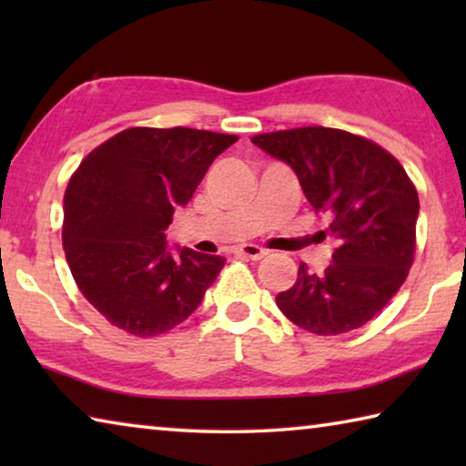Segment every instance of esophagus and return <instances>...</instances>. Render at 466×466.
<instances>
[{
	"instance_id": "34e87169",
	"label": "esophagus",
	"mask_w": 466,
	"mask_h": 466,
	"mask_svg": "<svg viewBox=\"0 0 466 466\" xmlns=\"http://www.w3.org/2000/svg\"><path fill=\"white\" fill-rule=\"evenodd\" d=\"M236 252H238V255H242V257L252 258V261H261L263 257L269 255V252H267L261 247H257V244H242V247H236Z\"/></svg>"
}]
</instances>
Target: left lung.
<instances>
[{"label":"left lung","instance_id":"left-lung-1","mask_svg":"<svg viewBox=\"0 0 466 466\" xmlns=\"http://www.w3.org/2000/svg\"><path fill=\"white\" fill-rule=\"evenodd\" d=\"M257 147L296 172L339 242L322 273L299 265L278 306L299 329L341 335L366 325L397 294L415 255L420 199L397 157L353 133L299 127L255 136Z\"/></svg>","mask_w":466,"mask_h":466}]
</instances>
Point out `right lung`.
<instances>
[{
  "label": "right lung",
  "instance_id": "1",
  "mask_svg": "<svg viewBox=\"0 0 466 466\" xmlns=\"http://www.w3.org/2000/svg\"><path fill=\"white\" fill-rule=\"evenodd\" d=\"M236 141L187 127H133L84 157L63 199V248L77 288L110 325L156 337L201 304L226 258L170 248L167 228Z\"/></svg>",
  "mask_w": 466,
  "mask_h": 466
}]
</instances>
